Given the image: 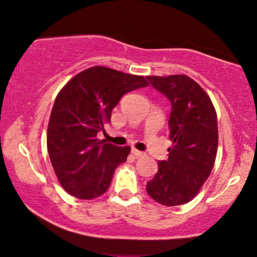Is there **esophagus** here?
Wrapping results in <instances>:
<instances>
[{
    "label": "esophagus",
    "mask_w": 257,
    "mask_h": 257,
    "mask_svg": "<svg viewBox=\"0 0 257 257\" xmlns=\"http://www.w3.org/2000/svg\"><path fill=\"white\" fill-rule=\"evenodd\" d=\"M131 152H132V154H134L136 157H142V156H145V152L139 151V150L134 149V147H132V149H131Z\"/></svg>",
    "instance_id": "esophagus-1"
}]
</instances>
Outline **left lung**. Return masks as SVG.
Here are the masks:
<instances>
[{
	"label": "left lung",
	"mask_w": 257,
	"mask_h": 257,
	"mask_svg": "<svg viewBox=\"0 0 257 257\" xmlns=\"http://www.w3.org/2000/svg\"><path fill=\"white\" fill-rule=\"evenodd\" d=\"M152 86L171 102L169 159L146 185L152 199L165 206L191 201L210 176L217 152V116L207 93L185 75L147 76Z\"/></svg>",
	"instance_id": "1"
}]
</instances>
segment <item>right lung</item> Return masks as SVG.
Here are the masks:
<instances>
[{"label":"right lung","instance_id":"add662e5","mask_svg":"<svg viewBox=\"0 0 257 257\" xmlns=\"http://www.w3.org/2000/svg\"><path fill=\"white\" fill-rule=\"evenodd\" d=\"M142 76L102 66L87 68L58 92L47 128V150L63 189L81 200L107 191L113 172L123 164L130 146L118 147L97 139L125 93L146 87Z\"/></svg>","mask_w":257,"mask_h":257}]
</instances>
